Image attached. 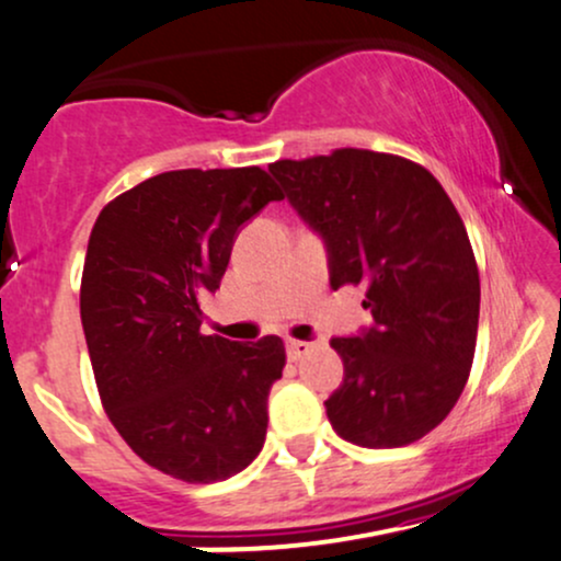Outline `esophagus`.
Segmentation results:
<instances>
[{"instance_id":"1","label":"esophagus","mask_w":561,"mask_h":561,"mask_svg":"<svg viewBox=\"0 0 561 561\" xmlns=\"http://www.w3.org/2000/svg\"><path fill=\"white\" fill-rule=\"evenodd\" d=\"M313 345L310 342H302V340H287V357L289 360H300V357H306Z\"/></svg>"}]
</instances>
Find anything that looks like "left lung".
Returning <instances> with one entry per match:
<instances>
[{
  "mask_svg": "<svg viewBox=\"0 0 561 561\" xmlns=\"http://www.w3.org/2000/svg\"><path fill=\"white\" fill-rule=\"evenodd\" d=\"M268 172L327 242L332 289L366 285L374 327L334 336L345 363L327 415L357 447L434 431L468 383L481 279L468 229L426 167L366 148L279 159Z\"/></svg>",
  "mask_w": 561,
  "mask_h": 561,
  "instance_id": "obj_1",
  "label": "left lung"
}]
</instances>
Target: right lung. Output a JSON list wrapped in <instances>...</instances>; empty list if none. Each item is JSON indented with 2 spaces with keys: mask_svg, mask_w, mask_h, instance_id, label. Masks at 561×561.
Listing matches in <instances>:
<instances>
[{
  "mask_svg": "<svg viewBox=\"0 0 561 561\" xmlns=\"http://www.w3.org/2000/svg\"><path fill=\"white\" fill-rule=\"evenodd\" d=\"M279 185L261 167L174 170L101 208L80 282V319L101 404L140 460L185 483L240 473L266 438L285 342L201 334L238 229Z\"/></svg>",
  "mask_w": 561,
  "mask_h": 561,
  "instance_id": "1",
  "label": "right lung"
}]
</instances>
